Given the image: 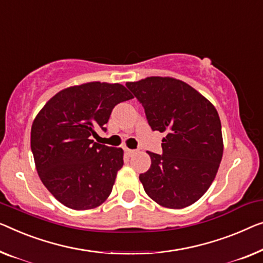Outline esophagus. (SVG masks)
<instances>
[{"label": "esophagus", "instance_id": "34e87169", "mask_svg": "<svg viewBox=\"0 0 263 263\" xmlns=\"http://www.w3.org/2000/svg\"><path fill=\"white\" fill-rule=\"evenodd\" d=\"M125 152H126L127 156L131 157V156L137 154V150H131V148H125Z\"/></svg>", "mask_w": 263, "mask_h": 263}]
</instances>
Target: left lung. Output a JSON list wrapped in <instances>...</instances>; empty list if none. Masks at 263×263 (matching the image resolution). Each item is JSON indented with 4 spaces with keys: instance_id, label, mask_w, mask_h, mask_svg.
Wrapping results in <instances>:
<instances>
[{
    "instance_id": "obj_1",
    "label": "left lung",
    "mask_w": 263,
    "mask_h": 263,
    "mask_svg": "<svg viewBox=\"0 0 263 263\" xmlns=\"http://www.w3.org/2000/svg\"><path fill=\"white\" fill-rule=\"evenodd\" d=\"M126 86L142 103L152 130L166 135L163 155L147 152L151 166L139 175L145 193L169 209L194 204L209 189L222 159L216 108L186 82L171 77H147Z\"/></svg>"
}]
</instances>
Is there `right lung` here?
Listing matches in <instances>:
<instances>
[{
	"label": "right lung",
	"mask_w": 263,
	"mask_h": 263,
	"mask_svg": "<svg viewBox=\"0 0 263 263\" xmlns=\"http://www.w3.org/2000/svg\"><path fill=\"white\" fill-rule=\"evenodd\" d=\"M120 84L92 81L61 89L31 125L30 147L41 182L61 204L74 210L99 206L111 195L124 164L121 147L94 143L113 107L132 99Z\"/></svg>",
	"instance_id": "obj_1"
}]
</instances>
